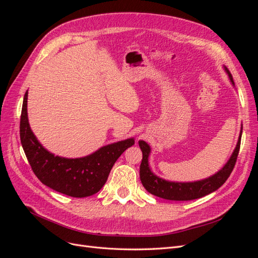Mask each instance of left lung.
Returning a JSON list of instances; mask_svg holds the SVG:
<instances>
[{"mask_svg":"<svg viewBox=\"0 0 258 258\" xmlns=\"http://www.w3.org/2000/svg\"><path fill=\"white\" fill-rule=\"evenodd\" d=\"M224 70L225 72L227 73L232 86H235L229 70L226 67H224ZM241 136L242 124L237 145L235 147V150H233L230 158L225 163L224 167L220 171H217L215 174L195 182H172L156 175L152 171L150 163H148V157H150L151 154V146L145 141L140 140L139 145L143 154L141 166H140V178H141V182L144 186V188L150 194L154 195V196L175 201L198 199L206 196V195L215 191L216 189L220 188V187L226 182V179L229 177L231 171L233 170V167L236 165L240 150Z\"/></svg>","mask_w":258,"mask_h":258,"instance_id":"obj_1","label":"left lung"}]
</instances>
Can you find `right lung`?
Returning a JSON list of instances; mask_svg holds the SVG:
<instances>
[{"label":"right lung","mask_w":258,"mask_h":258,"mask_svg":"<svg viewBox=\"0 0 258 258\" xmlns=\"http://www.w3.org/2000/svg\"><path fill=\"white\" fill-rule=\"evenodd\" d=\"M28 90L23 97L20 140L31 168L40 181L49 188L67 196L84 198L97 194L110 174L119 156L135 144V139L100 147L81 158H66L48 152L31 130L28 119Z\"/></svg>","instance_id":"1"}]
</instances>
